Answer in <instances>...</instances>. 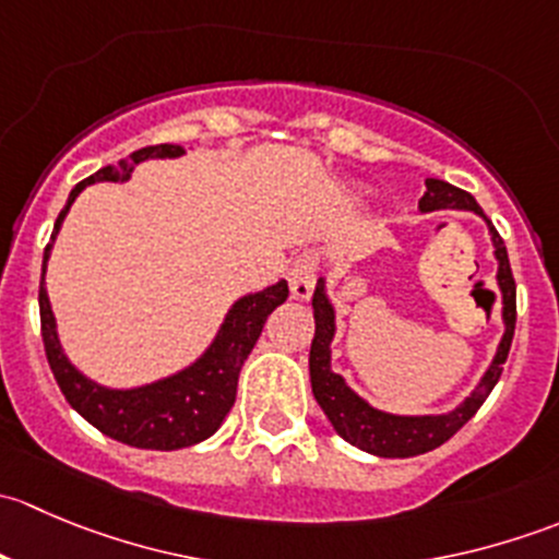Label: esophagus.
<instances>
[{
    "mask_svg": "<svg viewBox=\"0 0 559 559\" xmlns=\"http://www.w3.org/2000/svg\"><path fill=\"white\" fill-rule=\"evenodd\" d=\"M316 278H319V253L302 251L300 257L292 262L289 270V289L295 300H308L313 295Z\"/></svg>",
    "mask_w": 559,
    "mask_h": 559,
    "instance_id": "1",
    "label": "esophagus"
}]
</instances>
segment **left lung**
Listing matches in <instances>:
<instances>
[{"label": "left lung", "mask_w": 559, "mask_h": 559, "mask_svg": "<svg viewBox=\"0 0 559 559\" xmlns=\"http://www.w3.org/2000/svg\"><path fill=\"white\" fill-rule=\"evenodd\" d=\"M419 207L425 213L441 211V207H460V211H473L478 216H484L481 205L473 200L467 191L456 189V186L447 183V180L427 178V191L419 200ZM489 224V233H492L495 243V257H498V284L503 292V321H506V335L500 341L498 354H495L492 365L484 373L481 384L476 392L454 408L452 414L443 416H392L384 411H376L365 403L362 397L352 392L346 386V381L337 373H332L330 368V343L335 335V313H332L330 300L324 297V289L316 286L313 292V319H316V335L311 343V386L316 403L321 405V411L326 414V419L332 421V427L337 430V436L343 441H348L352 447L362 449V452L379 454V456H416L438 449L441 443H447L449 438L460 430L465 421H471L476 416V411L481 408L484 400L489 397L495 384H498L500 373H503V365L509 359L511 341H514V326H516V284L514 273H511L509 264V251H506L503 238L498 235V229Z\"/></svg>", "instance_id": "obj_1"}]
</instances>
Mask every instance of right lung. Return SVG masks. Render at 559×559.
<instances>
[{"mask_svg": "<svg viewBox=\"0 0 559 559\" xmlns=\"http://www.w3.org/2000/svg\"><path fill=\"white\" fill-rule=\"evenodd\" d=\"M183 154L180 145H148L118 165H107L103 170L88 175L86 180L70 191L64 211L59 213L53 224V243L56 233H59L61 222H64L67 211L75 202V197L86 189L94 180H127L132 175L134 165L145 159H173V156ZM50 243L45 246L43 257V278H45V262H48ZM289 297V284L278 281L275 286H267L264 292L248 295L233 306V311L224 319L222 330H218L213 346L197 359L191 368L183 373L170 376L156 384L140 386V389H105L83 379L70 362H67L64 352L56 337V321L50 313L48 292L45 284H39V326H43V343L45 357H48L53 379L59 384L61 394L67 403L88 421L97 427L99 432L110 436L112 441H121L127 447L138 449H159V452H173V449L194 447V443L205 441L213 432L222 427L224 416L235 405V394H238V376L243 362L251 354L253 343L262 335V326L267 316L286 302Z\"/></svg>", "mask_w": 559, "mask_h": 559, "instance_id": "right-lung-1", "label": "right lung"}]
</instances>
